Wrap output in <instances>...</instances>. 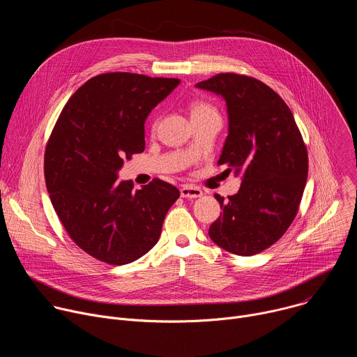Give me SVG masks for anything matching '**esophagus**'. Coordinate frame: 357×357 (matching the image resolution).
<instances>
[{"label": "esophagus", "instance_id": "34e87169", "mask_svg": "<svg viewBox=\"0 0 357 357\" xmlns=\"http://www.w3.org/2000/svg\"><path fill=\"white\" fill-rule=\"evenodd\" d=\"M203 195V192L192 185H183L181 188V196L186 197V199H193V197H200Z\"/></svg>", "mask_w": 357, "mask_h": 357}]
</instances>
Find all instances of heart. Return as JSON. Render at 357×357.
I'll use <instances>...</instances> for the list:
<instances>
[{
    "instance_id": "obj_1",
    "label": "heart",
    "mask_w": 357,
    "mask_h": 357,
    "mask_svg": "<svg viewBox=\"0 0 357 357\" xmlns=\"http://www.w3.org/2000/svg\"><path fill=\"white\" fill-rule=\"evenodd\" d=\"M215 112L211 106L205 105V103H193L190 107V117L195 116H200V114H205V113H211Z\"/></svg>"
}]
</instances>
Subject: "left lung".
<instances>
[{
	"mask_svg": "<svg viewBox=\"0 0 357 357\" xmlns=\"http://www.w3.org/2000/svg\"><path fill=\"white\" fill-rule=\"evenodd\" d=\"M226 101L229 134L218 161L241 175L227 200L215 195L223 212L209 236L223 250L254 256L274 244L296 216L307 183L308 154L284 100L263 82L220 73L199 82Z\"/></svg>",
	"mask_w": 357,
	"mask_h": 357,
	"instance_id": "1",
	"label": "left lung"
}]
</instances>
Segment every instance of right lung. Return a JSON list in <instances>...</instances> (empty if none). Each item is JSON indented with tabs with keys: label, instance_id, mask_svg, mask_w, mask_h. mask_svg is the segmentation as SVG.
Returning <instances> with one entry per match:
<instances>
[{
	"label": "right lung",
	"instance_id": "add662e5",
	"mask_svg": "<svg viewBox=\"0 0 357 357\" xmlns=\"http://www.w3.org/2000/svg\"><path fill=\"white\" fill-rule=\"evenodd\" d=\"M179 79L106 73L87 80L63 107L45 151L50 202L72 240L113 266L132 263L154 247L179 197L154 179L138 190L119 181L124 160L145 148L144 124Z\"/></svg>",
	"mask_w": 357,
	"mask_h": 357
}]
</instances>
